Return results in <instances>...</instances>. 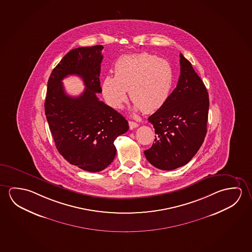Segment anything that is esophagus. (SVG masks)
Segmentation results:
<instances>
[{"mask_svg":"<svg viewBox=\"0 0 252 252\" xmlns=\"http://www.w3.org/2000/svg\"><path fill=\"white\" fill-rule=\"evenodd\" d=\"M128 125H129V128H130V129H133V128L138 127V124L135 123V122H132V121L128 122Z\"/></svg>","mask_w":252,"mask_h":252,"instance_id":"esophagus-1","label":"esophagus"}]
</instances>
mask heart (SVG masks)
<instances>
[{"label":"heart","instance_id":"b5f03b06","mask_svg":"<svg viewBox=\"0 0 252 252\" xmlns=\"http://www.w3.org/2000/svg\"><path fill=\"white\" fill-rule=\"evenodd\" d=\"M172 83V69L166 60L141 53L121 57L115 64V77H104L101 92L109 106L121 108L128 91L136 108L152 113L167 100Z\"/></svg>","mask_w":252,"mask_h":252}]
</instances>
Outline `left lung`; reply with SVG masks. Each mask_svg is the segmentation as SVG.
Here are the masks:
<instances>
[{
  "mask_svg": "<svg viewBox=\"0 0 252 252\" xmlns=\"http://www.w3.org/2000/svg\"><path fill=\"white\" fill-rule=\"evenodd\" d=\"M178 84L148 121L155 128V142L144 151L156 168L171 171L192 159L207 134L209 99L207 88L192 64L180 54Z\"/></svg>",
  "mask_w": 252,
  "mask_h": 252,
  "instance_id": "8db88e82",
  "label": "left lung"
}]
</instances>
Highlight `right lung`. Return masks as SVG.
Returning <instances> with one entry per match:
<instances>
[{
  "mask_svg": "<svg viewBox=\"0 0 252 252\" xmlns=\"http://www.w3.org/2000/svg\"><path fill=\"white\" fill-rule=\"evenodd\" d=\"M102 45L73 49L52 70L47 84L44 111L56 148L71 164L96 172L115 158L116 137L128 131V121L96 96L101 93ZM80 76L85 92L78 97L64 92L62 80Z\"/></svg>",
  "mask_w": 252,
  "mask_h": 252,
  "instance_id": "1",
  "label": "right lung"
}]
</instances>
